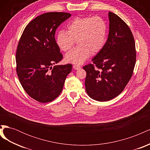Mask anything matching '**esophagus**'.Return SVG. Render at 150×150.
<instances>
[{
    "label": "esophagus",
    "instance_id": "obj_1",
    "mask_svg": "<svg viewBox=\"0 0 150 150\" xmlns=\"http://www.w3.org/2000/svg\"><path fill=\"white\" fill-rule=\"evenodd\" d=\"M81 66H78V65H76V64H74V65H73V68L74 69H76V70H78V69H81Z\"/></svg>",
    "mask_w": 150,
    "mask_h": 150
}]
</instances>
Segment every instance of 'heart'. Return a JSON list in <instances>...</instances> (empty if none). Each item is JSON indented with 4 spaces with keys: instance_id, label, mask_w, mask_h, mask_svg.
Wrapping results in <instances>:
<instances>
[{
    "instance_id": "heart-1",
    "label": "heart",
    "mask_w": 150,
    "mask_h": 150,
    "mask_svg": "<svg viewBox=\"0 0 150 150\" xmlns=\"http://www.w3.org/2000/svg\"><path fill=\"white\" fill-rule=\"evenodd\" d=\"M108 25L102 17H78L67 25V31L60 30L56 35V43L61 51L66 52L78 39V46L65 56L67 62L81 64L89 57L91 54L100 52L106 44Z\"/></svg>"
}]
</instances>
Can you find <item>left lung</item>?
Returning a JSON list of instances; mask_svg holds the SVG:
<instances>
[{
    "label": "left lung",
    "instance_id": "obj_1",
    "mask_svg": "<svg viewBox=\"0 0 150 150\" xmlns=\"http://www.w3.org/2000/svg\"><path fill=\"white\" fill-rule=\"evenodd\" d=\"M110 25L106 42L93 58V64L83 67L89 96L98 101L116 98L128 83L136 63L135 42L125 22L115 13H108Z\"/></svg>",
    "mask_w": 150,
    "mask_h": 150
}]
</instances>
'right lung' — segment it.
Segmentation results:
<instances>
[{
    "instance_id": "right-lung-1",
    "label": "right lung",
    "mask_w": 150,
    "mask_h": 150,
    "mask_svg": "<svg viewBox=\"0 0 150 150\" xmlns=\"http://www.w3.org/2000/svg\"><path fill=\"white\" fill-rule=\"evenodd\" d=\"M71 16L69 13L57 12L38 16L25 27L18 44V78L29 96L40 103L56 99L71 72V64L52 67L63 57L54 38L56 30Z\"/></svg>"
}]
</instances>
